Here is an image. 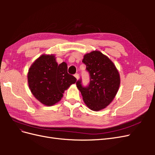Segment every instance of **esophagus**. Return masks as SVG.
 Listing matches in <instances>:
<instances>
[{"mask_svg":"<svg viewBox=\"0 0 155 155\" xmlns=\"http://www.w3.org/2000/svg\"><path fill=\"white\" fill-rule=\"evenodd\" d=\"M74 76H75V78H76L77 79H79V75L78 74H76L74 75Z\"/></svg>","mask_w":155,"mask_h":155,"instance_id":"34e87169","label":"esophagus"}]
</instances>
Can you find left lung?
Returning <instances> with one entry per match:
<instances>
[{
  "instance_id": "obj_1",
  "label": "left lung",
  "mask_w": 155,
  "mask_h": 155,
  "mask_svg": "<svg viewBox=\"0 0 155 155\" xmlns=\"http://www.w3.org/2000/svg\"><path fill=\"white\" fill-rule=\"evenodd\" d=\"M82 62L90 74V83L83 87L81 79L76 85L86 105L92 110L106 108L114 100L120 85V77L113 62L101 51L95 50L84 55Z\"/></svg>"
}]
</instances>
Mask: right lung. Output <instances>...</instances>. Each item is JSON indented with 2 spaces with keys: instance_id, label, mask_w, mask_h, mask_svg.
<instances>
[{
  "instance_id": "add662e5",
  "label": "right lung",
  "mask_w": 155,
  "mask_h": 155,
  "mask_svg": "<svg viewBox=\"0 0 155 155\" xmlns=\"http://www.w3.org/2000/svg\"><path fill=\"white\" fill-rule=\"evenodd\" d=\"M67 64H58L53 54L41 55L33 63L28 73V83L32 94L46 106L58 103L63 94L77 79L67 72Z\"/></svg>"
}]
</instances>
